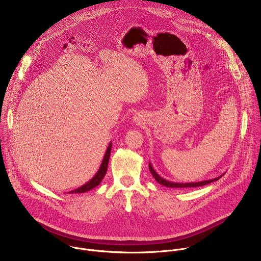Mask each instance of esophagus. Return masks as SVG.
I'll return each instance as SVG.
<instances>
[{"mask_svg": "<svg viewBox=\"0 0 261 261\" xmlns=\"http://www.w3.org/2000/svg\"><path fill=\"white\" fill-rule=\"evenodd\" d=\"M133 120H134L135 123H138V124L141 122V118L139 117V115H135V117H134Z\"/></svg>", "mask_w": 261, "mask_h": 261, "instance_id": "1", "label": "esophagus"}]
</instances>
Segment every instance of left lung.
<instances>
[{
    "instance_id": "obj_1",
    "label": "left lung",
    "mask_w": 261,
    "mask_h": 261,
    "mask_svg": "<svg viewBox=\"0 0 261 261\" xmlns=\"http://www.w3.org/2000/svg\"><path fill=\"white\" fill-rule=\"evenodd\" d=\"M148 168H150V171L152 173V175L154 176V178L161 185L165 186V187H168V188H191V187H200V186H204V185H207L212 181H215V180H218L222 175L218 176V177H215V178H212V179H206V180H201V181H195V182H174V181H170V180H167L165 178H163L162 176H160L156 171L155 169L153 168L152 164L148 163Z\"/></svg>"
}]
</instances>
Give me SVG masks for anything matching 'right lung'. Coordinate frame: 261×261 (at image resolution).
I'll list each match as a JSON object with an SVG mask.
<instances>
[{"mask_svg":"<svg viewBox=\"0 0 261 261\" xmlns=\"http://www.w3.org/2000/svg\"><path fill=\"white\" fill-rule=\"evenodd\" d=\"M111 144H113V143L110 142L108 144V146H107V150L105 152L104 158L102 160V163H101L97 173L88 182L83 185L82 187H80V188H77L75 190H72L69 193L74 194V193H85V192H88V191L92 190L93 188L97 187V186L102 181V179H103V177H104V175H105V173L107 171V165H108V161H109V157H110V151H111Z\"/></svg>","mask_w":261,"mask_h":261,"instance_id":"obj_1","label":"right lung"}]
</instances>
